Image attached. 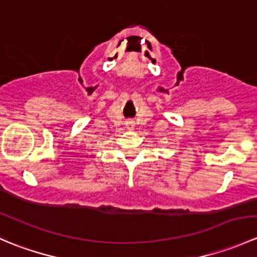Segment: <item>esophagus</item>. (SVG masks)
<instances>
[{
  "label": "esophagus",
  "mask_w": 257,
  "mask_h": 257,
  "mask_svg": "<svg viewBox=\"0 0 257 257\" xmlns=\"http://www.w3.org/2000/svg\"><path fill=\"white\" fill-rule=\"evenodd\" d=\"M125 125H126V128L129 129V131H132V129H134V125H136V124H134L133 120H128L125 123Z\"/></svg>",
  "instance_id": "1"
}]
</instances>
